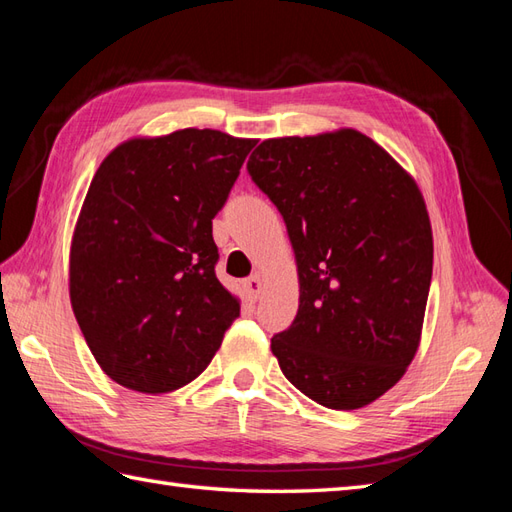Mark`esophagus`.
Masks as SVG:
<instances>
[{
    "label": "esophagus",
    "instance_id": "esophagus-1",
    "mask_svg": "<svg viewBox=\"0 0 512 512\" xmlns=\"http://www.w3.org/2000/svg\"><path fill=\"white\" fill-rule=\"evenodd\" d=\"M242 288H244V295L248 301H257L259 295H262V279H259L257 275L248 277L242 281Z\"/></svg>",
    "mask_w": 512,
    "mask_h": 512
}]
</instances>
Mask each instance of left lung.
I'll use <instances>...</instances> for the list:
<instances>
[{"mask_svg": "<svg viewBox=\"0 0 512 512\" xmlns=\"http://www.w3.org/2000/svg\"><path fill=\"white\" fill-rule=\"evenodd\" d=\"M246 169L297 255V317L270 339L281 372L328 409L369 405L420 343L433 239L416 182L354 129L264 140Z\"/></svg>", "mask_w": 512, "mask_h": 512, "instance_id": "left-lung-1", "label": "left lung"}]
</instances>
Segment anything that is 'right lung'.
Returning <instances> with one entry per match:
<instances>
[{"label": "right lung", "mask_w": 512, "mask_h": 512, "mask_svg": "<svg viewBox=\"0 0 512 512\" xmlns=\"http://www.w3.org/2000/svg\"><path fill=\"white\" fill-rule=\"evenodd\" d=\"M255 140L215 129L136 138L107 156L70 253L74 317L103 372L165 394L198 378L239 303L215 277L213 217Z\"/></svg>", "instance_id": "right-lung-1"}]
</instances>
